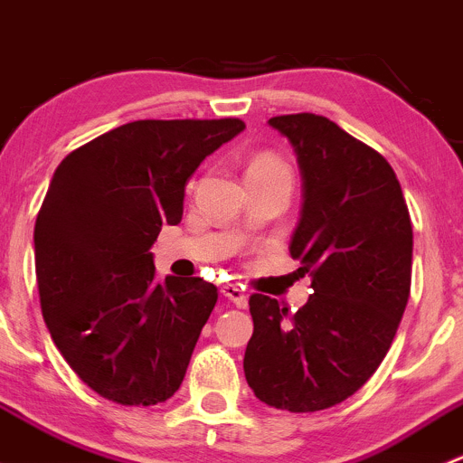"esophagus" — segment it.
<instances>
[{
	"label": "esophagus",
	"mask_w": 463,
	"mask_h": 463,
	"mask_svg": "<svg viewBox=\"0 0 463 463\" xmlns=\"http://www.w3.org/2000/svg\"><path fill=\"white\" fill-rule=\"evenodd\" d=\"M222 296L228 298L231 302H235L240 309H244L246 305H249V296H246L244 288H240L237 284H223L222 287Z\"/></svg>",
	"instance_id": "obj_1"
}]
</instances>
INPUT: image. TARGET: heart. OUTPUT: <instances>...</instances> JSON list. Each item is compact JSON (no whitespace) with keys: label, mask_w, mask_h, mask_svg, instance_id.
Listing matches in <instances>:
<instances>
[{"label":"heart","mask_w":463,"mask_h":463,"mask_svg":"<svg viewBox=\"0 0 463 463\" xmlns=\"http://www.w3.org/2000/svg\"><path fill=\"white\" fill-rule=\"evenodd\" d=\"M253 170H284V165L273 156V154H258L249 165V172Z\"/></svg>","instance_id":"heart-1"}]
</instances>
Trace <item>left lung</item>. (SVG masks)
I'll list each match as a JSON object with an SVG mask.
<instances>
[{
  "label": "left lung",
  "instance_id": "8db88e82",
  "mask_svg": "<svg viewBox=\"0 0 463 463\" xmlns=\"http://www.w3.org/2000/svg\"><path fill=\"white\" fill-rule=\"evenodd\" d=\"M298 156L300 222L291 258L311 273L305 307L261 293L244 374L261 403L316 412L343 403L376 372L410 298L412 222L390 163L316 114L269 120Z\"/></svg>",
  "mask_w": 463,
  "mask_h": 463
}]
</instances>
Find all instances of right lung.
<instances>
[{
	"label": "right lung",
	"mask_w": 463,
	"mask_h": 463,
	"mask_svg": "<svg viewBox=\"0 0 463 463\" xmlns=\"http://www.w3.org/2000/svg\"><path fill=\"white\" fill-rule=\"evenodd\" d=\"M237 118L134 120L69 154L35 222L42 316L82 381L156 405L184 381L217 302L202 278H154L152 244L184 214L188 179L244 132Z\"/></svg>",
	"instance_id": "add662e5"
}]
</instances>
